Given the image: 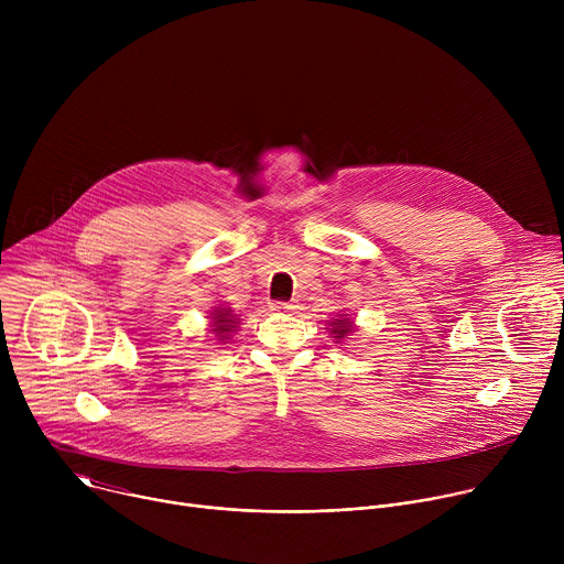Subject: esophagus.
<instances>
[{"label": "esophagus", "instance_id": "34e87169", "mask_svg": "<svg viewBox=\"0 0 564 564\" xmlns=\"http://www.w3.org/2000/svg\"><path fill=\"white\" fill-rule=\"evenodd\" d=\"M274 312H290V310H294L296 305L294 303H288V301H272V305H270Z\"/></svg>", "mask_w": 564, "mask_h": 564}]
</instances>
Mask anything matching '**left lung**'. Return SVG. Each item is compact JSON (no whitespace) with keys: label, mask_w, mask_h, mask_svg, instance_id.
<instances>
[{"label":"left lung","mask_w":564,"mask_h":564,"mask_svg":"<svg viewBox=\"0 0 564 564\" xmlns=\"http://www.w3.org/2000/svg\"><path fill=\"white\" fill-rule=\"evenodd\" d=\"M333 333L337 335V339H344L350 333V321L348 318H337V324H333Z\"/></svg>","instance_id":"obj_1"}]
</instances>
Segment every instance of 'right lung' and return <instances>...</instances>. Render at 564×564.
Instances as JSON below:
<instances>
[{
  "label": "right lung",
  "instance_id": "1",
  "mask_svg": "<svg viewBox=\"0 0 564 564\" xmlns=\"http://www.w3.org/2000/svg\"><path fill=\"white\" fill-rule=\"evenodd\" d=\"M214 314H216V316H214V326H216L214 333H216L218 337H225V335L234 328L236 321L229 318V310H216ZM220 341H223V339H220Z\"/></svg>",
  "mask_w": 564,
  "mask_h": 564
}]
</instances>
